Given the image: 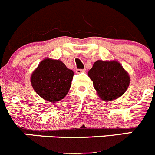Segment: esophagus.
<instances>
[{"label":"esophagus","instance_id":"1","mask_svg":"<svg viewBox=\"0 0 155 155\" xmlns=\"http://www.w3.org/2000/svg\"><path fill=\"white\" fill-rule=\"evenodd\" d=\"M85 71V69H76V73L77 74H81V73L84 72Z\"/></svg>","mask_w":155,"mask_h":155}]
</instances>
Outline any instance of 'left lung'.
Wrapping results in <instances>:
<instances>
[{"label":"left lung","instance_id":"left-lung-1","mask_svg":"<svg viewBox=\"0 0 155 155\" xmlns=\"http://www.w3.org/2000/svg\"><path fill=\"white\" fill-rule=\"evenodd\" d=\"M88 76L93 87L104 102L121 96L129 87V74L117 61L98 60L94 62Z\"/></svg>","mask_w":155,"mask_h":155}]
</instances>
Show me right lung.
<instances>
[{
    "instance_id": "add662e5",
    "label": "right lung",
    "mask_w": 155,
    "mask_h": 155,
    "mask_svg": "<svg viewBox=\"0 0 155 155\" xmlns=\"http://www.w3.org/2000/svg\"><path fill=\"white\" fill-rule=\"evenodd\" d=\"M74 76L59 59L46 58L32 72L31 84L35 91L47 102H58L68 93Z\"/></svg>"
}]
</instances>
